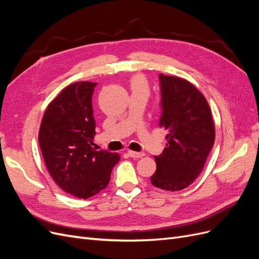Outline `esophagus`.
Here are the masks:
<instances>
[{
    "label": "esophagus",
    "mask_w": 259,
    "mask_h": 259,
    "mask_svg": "<svg viewBox=\"0 0 259 259\" xmlns=\"http://www.w3.org/2000/svg\"><path fill=\"white\" fill-rule=\"evenodd\" d=\"M128 155L131 156V158H134V159H138V158H143V156L145 155L144 152H136V151H128Z\"/></svg>",
    "instance_id": "34e87169"
}]
</instances>
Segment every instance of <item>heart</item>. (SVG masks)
I'll use <instances>...</instances> for the list:
<instances>
[{"label": "heart", "instance_id": "heart-1", "mask_svg": "<svg viewBox=\"0 0 259 259\" xmlns=\"http://www.w3.org/2000/svg\"><path fill=\"white\" fill-rule=\"evenodd\" d=\"M132 89L133 90H146L147 91V82L143 76H135L132 80Z\"/></svg>", "mask_w": 259, "mask_h": 259}]
</instances>
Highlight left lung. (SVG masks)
Wrapping results in <instances>:
<instances>
[{"label":"left lung","mask_w":259,"mask_h":259,"mask_svg":"<svg viewBox=\"0 0 259 259\" xmlns=\"http://www.w3.org/2000/svg\"><path fill=\"white\" fill-rule=\"evenodd\" d=\"M160 126L168 131L166 147L154 155L151 184L168 191L183 190L201 174L215 142V126L203 94L185 79L160 74Z\"/></svg>","instance_id":"obj_1"}]
</instances>
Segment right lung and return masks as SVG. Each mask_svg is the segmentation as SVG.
<instances>
[{
  "label": "right lung",
  "instance_id": "obj_1",
  "mask_svg": "<svg viewBox=\"0 0 259 259\" xmlns=\"http://www.w3.org/2000/svg\"><path fill=\"white\" fill-rule=\"evenodd\" d=\"M97 83L67 86L46 108L38 144L51 176L62 190L88 199L104 190L120 155L93 146L96 123L92 96Z\"/></svg>",
  "mask_w": 259,
  "mask_h": 259
}]
</instances>
